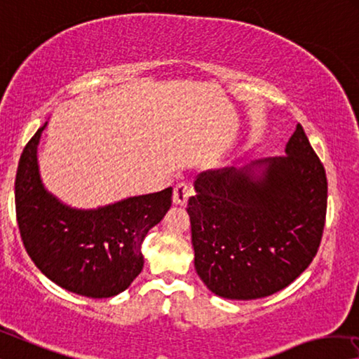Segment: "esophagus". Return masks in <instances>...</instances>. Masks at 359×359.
<instances>
[{"instance_id": "1", "label": "esophagus", "mask_w": 359, "mask_h": 359, "mask_svg": "<svg viewBox=\"0 0 359 359\" xmlns=\"http://www.w3.org/2000/svg\"><path fill=\"white\" fill-rule=\"evenodd\" d=\"M190 195H191V187L189 184H185V182H179V184L174 187L172 200L175 204H179V206H184V204H187V201H189Z\"/></svg>"}]
</instances>
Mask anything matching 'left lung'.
Returning <instances> with one entry per match:
<instances>
[{
	"instance_id": "obj_1",
	"label": "left lung",
	"mask_w": 359,
	"mask_h": 359,
	"mask_svg": "<svg viewBox=\"0 0 359 359\" xmlns=\"http://www.w3.org/2000/svg\"><path fill=\"white\" fill-rule=\"evenodd\" d=\"M286 153L240 170H204L195 180L187 208L195 269L220 297L251 300L281 291L318 252L326 170L300 124Z\"/></svg>"
}]
</instances>
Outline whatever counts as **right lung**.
<instances>
[{"label":"right lung","instance_id":"1","mask_svg":"<svg viewBox=\"0 0 359 359\" xmlns=\"http://www.w3.org/2000/svg\"><path fill=\"white\" fill-rule=\"evenodd\" d=\"M28 140L15 174V217L20 238L43 275L84 297H113L144 269L140 246L172 204V187L94 210L72 209L44 190L36 147Z\"/></svg>","mask_w":359,"mask_h":359}]
</instances>
